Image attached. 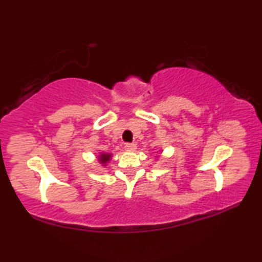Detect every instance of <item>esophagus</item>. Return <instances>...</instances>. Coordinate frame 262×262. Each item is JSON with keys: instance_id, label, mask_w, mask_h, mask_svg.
Instances as JSON below:
<instances>
[{"instance_id": "34e87169", "label": "esophagus", "mask_w": 262, "mask_h": 262, "mask_svg": "<svg viewBox=\"0 0 262 262\" xmlns=\"http://www.w3.org/2000/svg\"><path fill=\"white\" fill-rule=\"evenodd\" d=\"M125 149L127 151H135L136 150V144L135 143H126L125 144Z\"/></svg>"}]
</instances>
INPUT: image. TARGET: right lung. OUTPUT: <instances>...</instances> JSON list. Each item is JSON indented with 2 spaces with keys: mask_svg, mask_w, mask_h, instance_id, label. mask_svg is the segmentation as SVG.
Masks as SVG:
<instances>
[{
  "mask_svg": "<svg viewBox=\"0 0 262 262\" xmlns=\"http://www.w3.org/2000/svg\"><path fill=\"white\" fill-rule=\"evenodd\" d=\"M111 158H112V154H108V152H100L99 156H98V161L101 164V165H106L110 161Z\"/></svg>",
  "mask_w": 262,
  "mask_h": 262,
  "instance_id": "obj_1",
  "label": "right lung"
}]
</instances>
